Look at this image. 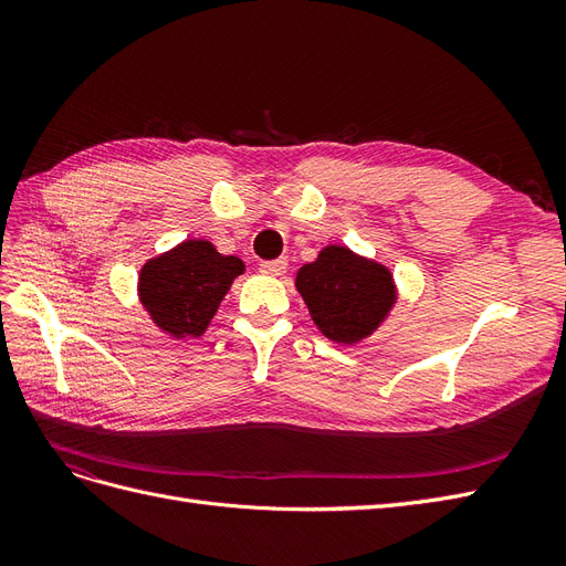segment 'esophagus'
<instances>
[{"label": "esophagus", "mask_w": 566, "mask_h": 566, "mask_svg": "<svg viewBox=\"0 0 566 566\" xmlns=\"http://www.w3.org/2000/svg\"><path fill=\"white\" fill-rule=\"evenodd\" d=\"M285 269H287L285 260H273V262H262L260 264V271L264 273V276H283Z\"/></svg>", "instance_id": "34e87169"}]
</instances>
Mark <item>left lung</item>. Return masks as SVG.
<instances>
[{"mask_svg": "<svg viewBox=\"0 0 566 566\" xmlns=\"http://www.w3.org/2000/svg\"><path fill=\"white\" fill-rule=\"evenodd\" d=\"M295 287L316 328L345 347L378 331L397 304L391 271L347 245H325L297 271Z\"/></svg>", "mask_w": 566, "mask_h": 566, "instance_id": "obj_1", "label": "left lung"}]
</instances>
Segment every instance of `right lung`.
Listing matches in <instances>:
<instances>
[{
	"instance_id": "obj_1",
	"label": "right lung",
	"mask_w": 566,
	"mask_h": 566,
	"mask_svg": "<svg viewBox=\"0 0 566 566\" xmlns=\"http://www.w3.org/2000/svg\"><path fill=\"white\" fill-rule=\"evenodd\" d=\"M243 271V260L217 252L202 238H188L142 266L139 300L169 337H200Z\"/></svg>"
}]
</instances>
